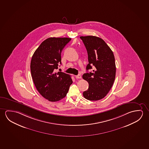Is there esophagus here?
Instances as JSON below:
<instances>
[{
  "label": "esophagus",
  "instance_id": "34e87169",
  "mask_svg": "<svg viewBox=\"0 0 149 149\" xmlns=\"http://www.w3.org/2000/svg\"><path fill=\"white\" fill-rule=\"evenodd\" d=\"M76 79H81V76L80 74H78L77 76H76Z\"/></svg>",
  "mask_w": 149,
  "mask_h": 149
}]
</instances>
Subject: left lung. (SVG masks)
I'll return each mask as SVG.
<instances>
[{"instance_id":"8db88e82","label":"left lung","mask_w":149,"mask_h":149,"mask_svg":"<svg viewBox=\"0 0 149 149\" xmlns=\"http://www.w3.org/2000/svg\"><path fill=\"white\" fill-rule=\"evenodd\" d=\"M88 54L86 70L93 72L83 74L82 78L89 84L83 92L84 97L96 101L104 98L109 93L116 78V66L113 53L102 38L93 36H81Z\"/></svg>"}]
</instances>
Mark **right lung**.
Wrapping results in <instances>:
<instances>
[{
  "label": "right lung",
  "instance_id": "1",
  "mask_svg": "<svg viewBox=\"0 0 149 149\" xmlns=\"http://www.w3.org/2000/svg\"><path fill=\"white\" fill-rule=\"evenodd\" d=\"M70 38L51 37L41 43L31 62V77L36 88L43 97L52 102L66 97L72 80L63 72H54L61 64V52Z\"/></svg>",
  "mask_w": 149,
  "mask_h": 149
}]
</instances>
